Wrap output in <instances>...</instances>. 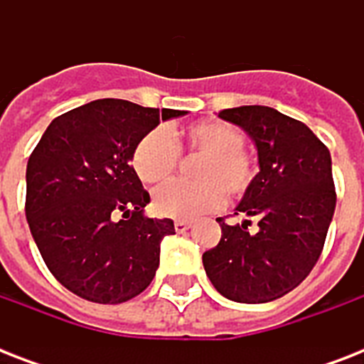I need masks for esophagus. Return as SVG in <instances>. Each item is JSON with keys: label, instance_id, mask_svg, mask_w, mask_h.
<instances>
[{"label": "esophagus", "instance_id": "1", "mask_svg": "<svg viewBox=\"0 0 364 364\" xmlns=\"http://www.w3.org/2000/svg\"><path fill=\"white\" fill-rule=\"evenodd\" d=\"M173 227H176V232L183 234V232H185V230H188V228H191V223H188V221H183V219H179V221L173 223Z\"/></svg>", "mask_w": 364, "mask_h": 364}]
</instances>
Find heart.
I'll list each match as a JSON object with an SVG mask.
<instances>
[{
	"mask_svg": "<svg viewBox=\"0 0 364 364\" xmlns=\"http://www.w3.org/2000/svg\"><path fill=\"white\" fill-rule=\"evenodd\" d=\"M245 136L227 121H204L187 126L173 139L154 128L137 141L132 168L143 183L160 185L173 177L181 154L200 156L194 164L196 181H173L154 194V211L162 217L194 219L217 210L228 200H240L251 191L259 164L243 147Z\"/></svg>",
	"mask_w": 364,
	"mask_h": 364,
	"instance_id": "b5f03b06",
	"label": "heart"
}]
</instances>
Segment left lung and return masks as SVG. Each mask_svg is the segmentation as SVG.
<instances>
[{"label":"left lung","instance_id":"left-lung-1","mask_svg":"<svg viewBox=\"0 0 364 364\" xmlns=\"http://www.w3.org/2000/svg\"><path fill=\"white\" fill-rule=\"evenodd\" d=\"M255 139L260 171L234 215L257 219L228 225L202 255L205 274L227 299L262 304L282 299L310 276L323 253L336 208L327 145L304 124L266 105L219 111Z\"/></svg>","mask_w":364,"mask_h":364}]
</instances>
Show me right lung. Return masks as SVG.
Instances as JSON below:
<instances>
[{"label":"right lung","instance_id":"obj_1","mask_svg":"<svg viewBox=\"0 0 364 364\" xmlns=\"http://www.w3.org/2000/svg\"><path fill=\"white\" fill-rule=\"evenodd\" d=\"M187 111L104 98L56 117L26 168V219L45 264L68 291L98 304L143 293L171 219H149L151 196L132 168L134 147Z\"/></svg>","mask_w":364,"mask_h":364}]
</instances>
